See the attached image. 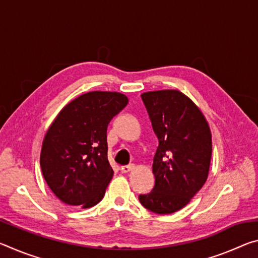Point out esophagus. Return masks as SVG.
<instances>
[{
	"label": "esophagus",
	"mask_w": 258,
	"mask_h": 258,
	"mask_svg": "<svg viewBox=\"0 0 258 258\" xmlns=\"http://www.w3.org/2000/svg\"><path fill=\"white\" fill-rule=\"evenodd\" d=\"M133 168H134V165H133V164H130V165H127V166H121V167H120V172H121V173H128V172L132 171Z\"/></svg>",
	"instance_id": "1"
}]
</instances>
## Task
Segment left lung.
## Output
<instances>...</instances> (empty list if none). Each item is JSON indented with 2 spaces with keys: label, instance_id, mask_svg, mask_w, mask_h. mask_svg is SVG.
<instances>
[{
  "label": "left lung",
  "instance_id": "obj_1",
  "mask_svg": "<svg viewBox=\"0 0 258 258\" xmlns=\"http://www.w3.org/2000/svg\"><path fill=\"white\" fill-rule=\"evenodd\" d=\"M141 99L158 147L152 164L154 189L139 200L156 214H172L184 207L207 180L211 130L198 107L180 91H152Z\"/></svg>",
  "mask_w": 258,
  "mask_h": 258
}]
</instances>
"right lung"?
<instances>
[{"instance_id":"right-lung-1","label":"right lung","mask_w":258,"mask_h":258,"mask_svg":"<svg viewBox=\"0 0 258 258\" xmlns=\"http://www.w3.org/2000/svg\"><path fill=\"white\" fill-rule=\"evenodd\" d=\"M127 102L117 92H89L68 103L51 124L40 165L62 203L89 208L102 200L113 174L107 156L108 124Z\"/></svg>"}]
</instances>
